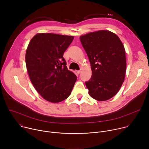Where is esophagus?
<instances>
[{
	"label": "esophagus",
	"mask_w": 149,
	"mask_h": 149,
	"mask_svg": "<svg viewBox=\"0 0 149 149\" xmlns=\"http://www.w3.org/2000/svg\"><path fill=\"white\" fill-rule=\"evenodd\" d=\"M80 72H81V71L80 70H78V71H77V73L78 74H80Z\"/></svg>",
	"instance_id": "34e87169"
}]
</instances>
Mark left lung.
Listing matches in <instances>:
<instances>
[{
	"label": "left lung",
	"mask_w": 149,
	"mask_h": 149,
	"mask_svg": "<svg viewBox=\"0 0 149 149\" xmlns=\"http://www.w3.org/2000/svg\"><path fill=\"white\" fill-rule=\"evenodd\" d=\"M92 70L86 82L90 95L102 101L114 97L120 89L126 70L125 49L115 33L105 30L79 37Z\"/></svg>",
	"instance_id": "obj_1"
}]
</instances>
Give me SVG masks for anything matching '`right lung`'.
<instances>
[{"label": "right lung", "mask_w": 149, "mask_h": 149, "mask_svg": "<svg viewBox=\"0 0 149 149\" xmlns=\"http://www.w3.org/2000/svg\"><path fill=\"white\" fill-rule=\"evenodd\" d=\"M73 39V36L38 33L28 45L25 60L30 79L38 93L49 102L67 98L77 81L63 57Z\"/></svg>", "instance_id": "add662e5"}]
</instances>
